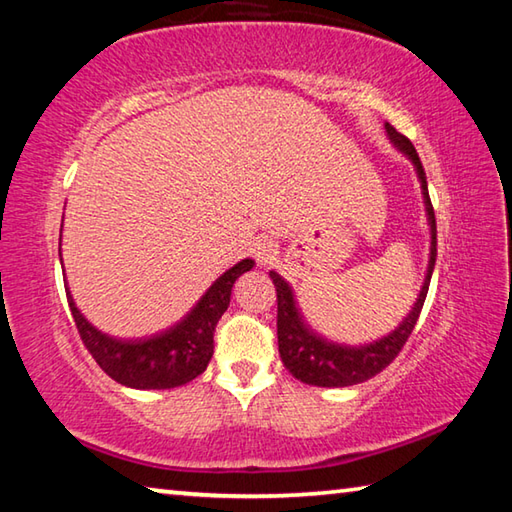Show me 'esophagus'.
<instances>
[{
    "mask_svg": "<svg viewBox=\"0 0 512 512\" xmlns=\"http://www.w3.org/2000/svg\"><path fill=\"white\" fill-rule=\"evenodd\" d=\"M253 255L257 259V264H271L275 255H277V246L271 239H257L253 244Z\"/></svg>",
    "mask_w": 512,
    "mask_h": 512,
    "instance_id": "34e87169",
    "label": "esophagus"
}]
</instances>
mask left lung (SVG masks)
<instances>
[{"label": "left lung", "instance_id": "obj_1", "mask_svg": "<svg viewBox=\"0 0 512 512\" xmlns=\"http://www.w3.org/2000/svg\"><path fill=\"white\" fill-rule=\"evenodd\" d=\"M386 133L393 140V144H397V149L404 151L413 160L422 183L424 205H427L431 225V257L427 280L422 284L418 302L413 305L411 314L404 318V323L397 327L393 334H388L381 341H375L370 345H361V348H343V345L327 343L314 332H309L307 325L300 320L289 284L275 271H271V280L277 291V345H280L282 363L287 366L293 377L311 386L332 388L361 384V381H368L370 377L379 375L386 366H391L393 359L404 348V343L409 341L413 327L420 318L424 298H427L433 264H436V214H433V205L429 198L427 176H424L422 162L418 158V153H415V146L411 144L409 137L397 133L391 124H386Z\"/></svg>", "mask_w": 512, "mask_h": 512}]
</instances>
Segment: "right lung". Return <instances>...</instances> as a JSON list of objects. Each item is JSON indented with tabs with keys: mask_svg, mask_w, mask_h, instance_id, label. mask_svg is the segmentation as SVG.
I'll return each instance as SVG.
<instances>
[{
	"mask_svg": "<svg viewBox=\"0 0 512 512\" xmlns=\"http://www.w3.org/2000/svg\"><path fill=\"white\" fill-rule=\"evenodd\" d=\"M253 264V259H241L207 289L192 314L180 320L176 327L155 334L151 339H112L81 316L69 291L67 302L83 345L108 377L124 386L142 388V391L144 388H176L205 372L214 354V329L230 305L235 280L241 273L250 271Z\"/></svg>",
	"mask_w": 512,
	"mask_h": 512,
	"instance_id": "1",
	"label": "right lung"
}]
</instances>
